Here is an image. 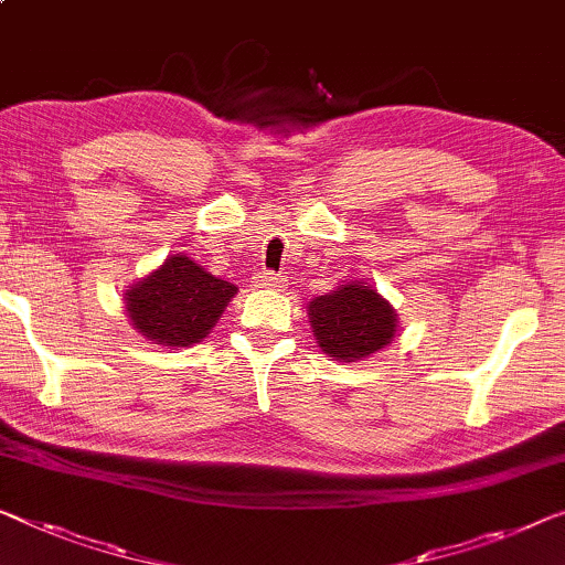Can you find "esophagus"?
I'll return each mask as SVG.
<instances>
[{
    "instance_id": "obj_1",
    "label": "esophagus",
    "mask_w": 565,
    "mask_h": 565,
    "mask_svg": "<svg viewBox=\"0 0 565 565\" xmlns=\"http://www.w3.org/2000/svg\"><path fill=\"white\" fill-rule=\"evenodd\" d=\"M281 284H284L281 274H276V271H260V274H256V286H258V289H276V286H281Z\"/></svg>"
}]
</instances>
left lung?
<instances>
[{
    "label": "left lung",
    "instance_id": "left-lung-1",
    "mask_svg": "<svg viewBox=\"0 0 565 565\" xmlns=\"http://www.w3.org/2000/svg\"><path fill=\"white\" fill-rule=\"evenodd\" d=\"M317 342L327 355L352 363L377 352L395 334V315L373 286L344 284L309 301Z\"/></svg>",
    "mask_w": 565,
    "mask_h": 565
}]
</instances>
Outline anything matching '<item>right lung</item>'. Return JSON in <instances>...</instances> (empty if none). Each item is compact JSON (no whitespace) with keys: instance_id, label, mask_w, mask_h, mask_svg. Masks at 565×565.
<instances>
[{"instance_id":"right-lung-1","label":"right lung","mask_w":565,"mask_h":565,"mask_svg":"<svg viewBox=\"0 0 565 565\" xmlns=\"http://www.w3.org/2000/svg\"><path fill=\"white\" fill-rule=\"evenodd\" d=\"M235 286L217 279L188 256H170L126 294V311L137 330L170 348H188L213 330L233 299Z\"/></svg>"}]
</instances>
